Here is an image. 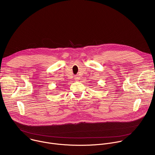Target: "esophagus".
<instances>
[{
    "label": "esophagus",
    "instance_id": "1",
    "mask_svg": "<svg viewBox=\"0 0 155 155\" xmlns=\"http://www.w3.org/2000/svg\"><path fill=\"white\" fill-rule=\"evenodd\" d=\"M74 79H75V80H78L80 79V77H79L78 75H75V76L74 77Z\"/></svg>",
    "mask_w": 155,
    "mask_h": 155
}]
</instances>
